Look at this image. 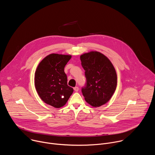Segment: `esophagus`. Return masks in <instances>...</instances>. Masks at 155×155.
<instances>
[{
    "instance_id": "obj_1",
    "label": "esophagus",
    "mask_w": 155,
    "mask_h": 155,
    "mask_svg": "<svg viewBox=\"0 0 155 155\" xmlns=\"http://www.w3.org/2000/svg\"><path fill=\"white\" fill-rule=\"evenodd\" d=\"M74 90H75V91H76V92H77V91H78V90H79V88H78V87H77V86H76V87H75L74 88Z\"/></svg>"
}]
</instances>
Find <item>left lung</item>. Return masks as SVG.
I'll list each match as a JSON object with an SVG mask.
<instances>
[{
  "label": "left lung",
  "instance_id": "8db88e82",
  "mask_svg": "<svg viewBox=\"0 0 155 155\" xmlns=\"http://www.w3.org/2000/svg\"><path fill=\"white\" fill-rule=\"evenodd\" d=\"M86 83L81 92L85 101L94 107L106 104L117 87V75L110 61L103 54L91 51L80 56Z\"/></svg>",
  "mask_w": 155,
  "mask_h": 155
}]
</instances>
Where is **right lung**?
Listing matches in <instances>:
<instances>
[{
  "mask_svg": "<svg viewBox=\"0 0 155 155\" xmlns=\"http://www.w3.org/2000/svg\"><path fill=\"white\" fill-rule=\"evenodd\" d=\"M71 55L50 54L38 64L35 72L34 83L41 99L55 108H60L68 102L74 89L68 85L65 65Z\"/></svg>",
  "mask_w": 155,
  "mask_h": 155,
  "instance_id": "1",
  "label": "right lung"
}]
</instances>
